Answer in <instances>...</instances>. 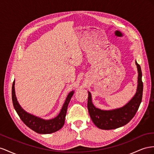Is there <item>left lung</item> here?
I'll use <instances>...</instances> for the list:
<instances>
[{
	"mask_svg": "<svg viewBox=\"0 0 154 154\" xmlns=\"http://www.w3.org/2000/svg\"><path fill=\"white\" fill-rule=\"evenodd\" d=\"M138 71L137 91L135 95L124 106L119 108L103 110L95 106L91 102V95L88 91V109L92 121L96 126L102 130H112L125 126L132 119L141 103L143 84L142 72L140 65L135 61Z\"/></svg>",
	"mask_w": 154,
	"mask_h": 154,
	"instance_id": "8db88e82",
	"label": "left lung"
}]
</instances>
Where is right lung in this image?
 <instances>
[{
	"label": "right lung",
	"instance_id": "add662e5",
	"mask_svg": "<svg viewBox=\"0 0 154 154\" xmlns=\"http://www.w3.org/2000/svg\"><path fill=\"white\" fill-rule=\"evenodd\" d=\"M12 100L14 108L20 119L30 129L35 132L41 134H48L55 132L59 130L63 126L65 121V117L66 114L67 108L69 100L74 94V91H70L68 94L63 108L59 115L56 117L49 120H45L35 116L32 114L26 112L19 104L16 97L15 91V80L12 85Z\"/></svg>",
	"mask_w": 154,
	"mask_h": 154
}]
</instances>
